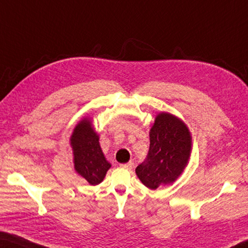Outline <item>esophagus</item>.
<instances>
[{
	"instance_id": "1",
	"label": "esophagus",
	"mask_w": 248,
	"mask_h": 248,
	"mask_svg": "<svg viewBox=\"0 0 248 248\" xmlns=\"http://www.w3.org/2000/svg\"><path fill=\"white\" fill-rule=\"evenodd\" d=\"M120 167H123V169H125V170H132L133 163L129 162V163H127V164H120Z\"/></svg>"
}]
</instances>
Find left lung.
Wrapping results in <instances>:
<instances>
[{"label":"left lung","instance_id":"left-lung-1","mask_svg":"<svg viewBox=\"0 0 248 248\" xmlns=\"http://www.w3.org/2000/svg\"><path fill=\"white\" fill-rule=\"evenodd\" d=\"M150 150L145 161L136 169L142 184L155 190L176 182L188 165L192 137L177 116L162 111L150 129Z\"/></svg>","mask_w":248,"mask_h":248}]
</instances>
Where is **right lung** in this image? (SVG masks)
I'll use <instances>...</instances> for the list:
<instances>
[{
    "instance_id": "1",
    "label": "right lung",
    "mask_w": 248,
    "mask_h": 248,
    "mask_svg": "<svg viewBox=\"0 0 248 248\" xmlns=\"http://www.w3.org/2000/svg\"><path fill=\"white\" fill-rule=\"evenodd\" d=\"M73 164L77 173L92 186L100 184L110 169L99 144V136L90 117H84L73 129L70 137Z\"/></svg>"
}]
</instances>
